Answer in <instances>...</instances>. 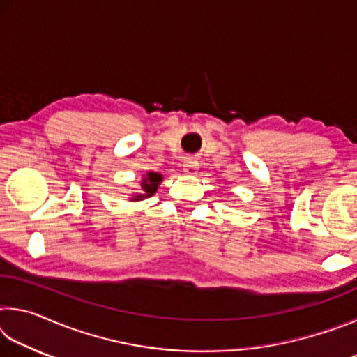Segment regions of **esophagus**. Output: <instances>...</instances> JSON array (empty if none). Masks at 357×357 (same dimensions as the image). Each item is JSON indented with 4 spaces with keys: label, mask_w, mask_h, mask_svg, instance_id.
Wrapping results in <instances>:
<instances>
[{
    "label": "esophagus",
    "mask_w": 357,
    "mask_h": 357,
    "mask_svg": "<svg viewBox=\"0 0 357 357\" xmlns=\"http://www.w3.org/2000/svg\"><path fill=\"white\" fill-rule=\"evenodd\" d=\"M183 170L185 174H190V176H193V174H197V170H198V162L195 159H187L184 164H183Z\"/></svg>",
    "instance_id": "34e87169"
}]
</instances>
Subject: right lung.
<instances>
[{"instance_id": "obj_1", "label": "right lung", "mask_w": 357, "mask_h": 357, "mask_svg": "<svg viewBox=\"0 0 357 357\" xmlns=\"http://www.w3.org/2000/svg\"><path fill=\"white\" fill-rule=\"evenodd\" d=\"M162 174L160 173H154V172H149L143 176L142 179V184H140V192L134 193L130 198V202H138V200H143V198H149L153 197L154 193L157 192V187L162 183Z\"/></svg>"}]
</instances>
